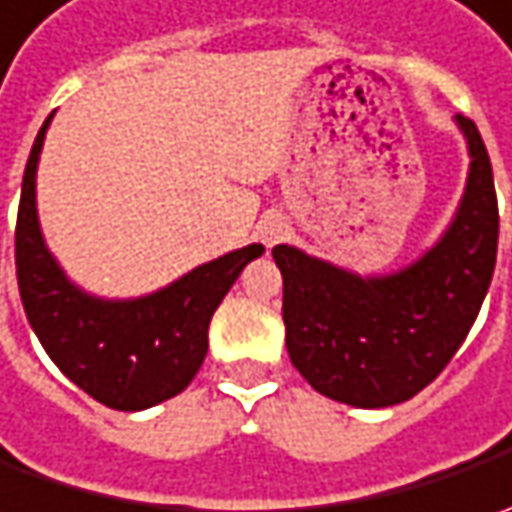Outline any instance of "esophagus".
Returning a JSON list of instances; mask_svg holds the SVG:
<instances>
[{"label":"esophagus","mask_w":512,"mask_h":512,"mask_svg":"<svg viewBox=\"0 0 512 512\" xmlns=\"http://www.w3.org/2000/svg\"><path fill=\"white\" fill-rule=\"evenodd\" d=\"M285 236H287V222L282 213H267V216L259 219V225H256V239H259L267 250L279 245Z\"/></svg>","instance_id":"obj_1"}]
</instances>
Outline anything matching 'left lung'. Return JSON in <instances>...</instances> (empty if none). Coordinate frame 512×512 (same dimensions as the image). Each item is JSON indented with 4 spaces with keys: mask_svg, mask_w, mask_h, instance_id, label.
I'll use <instances>...</instances> for the list:
<instances>
[{
    "mask_svg": "<svg viewBox=\"0 0 512 512\" xmlns=\"http://www.w3.org/2000/svg\"><path fill=\"white\" fill-rule=\"evenodd\" d=\"M470 173L442 239L413 265L359 276L273 247L285 279L282 319L293 367L313 390L353 407L407 402L442 373L482 310L496 267L499 205L493 168L473 119L456 116Z\"/></svg>",
    "mask_w": 512,
    "mask_h": 512,
    "instance_id": "1",
    "label": "left lung"
}]
</instances>
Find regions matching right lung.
Masks as SVG:
<instances>
[{
	"label": "right lung",
	"instance_id": "right-lung-1",
	"mask_svg": "<svg viewBox=\"0 0 512 512\" xmlns=\"http://www.w3.org/2000/svg\"><path fill=\"white\" fill-rule=\"evenodd\" d=\"M50 116L30 150L16 216V279L28 322L53 364L96 402L148 410L182 393L207 353V327L247 262V245L193 267L139 299H99L76 287L45 245L36 213V168Z\"/></svg>",
	"mask_w": 512,
	"mask_h": 512
}]
</instances>
